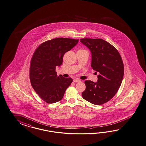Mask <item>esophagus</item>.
<instances>
[{
  "instance_id": "esophagus-1",
  "label": "esophagus",
  "mask_w": 146,
  "mask_h": 146,
  "mask_svg": "<svg viewBox=\"0 0 146 146\" xmlns=\"http://www.w3.org/2000/svg\"><path fill=\"white\" fill-rule=\"evenodd\" d=\"M73 82H75V83H77V82H81V80H79L78 78H74L73 80Z\"/></svg>"
}]
</instances>
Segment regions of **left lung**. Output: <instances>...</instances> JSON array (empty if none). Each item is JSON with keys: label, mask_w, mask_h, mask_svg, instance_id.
<instances>
[{"label": "left lung", "mask_w": 146, "mask_h": 146, "mask_svg": "<svg viewBox=\"0 0 146 146\" xmlns=\"http://www.w3.org/2000/svg\"><path fill=\"white\" fill-rule=\"evenodd\" d=\"M80 42L90 50L91 67L99 73L97 82L85 81L86 89L82 97L94 104H103L115 96L121 86L124 75L121 55L113 45L103 39L81 38Z\"/></svg>", "instance_id": "obj_1"}]
</instances>
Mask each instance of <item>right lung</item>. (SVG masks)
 <instances>
[{
    "label": "right lung",
    "instance_id": "right-lung-1",
    "mask_svg": "<svg viewBox=\"0 0 146 146\" xmlns=\"http://www.w3.org/2000/svg\"><path fill=\"white\" fill-rule=\"evenodd\" d=\"M78 39L56 38L42 43L33 55L29 78L33 88L47 103H56L62 99L73 81L71 78L57 76L56 66L63 63L64 54L78 44Z\"/></svg>",
    "mask_w": 146,
    "mask_h": 146
}]
</instances>
